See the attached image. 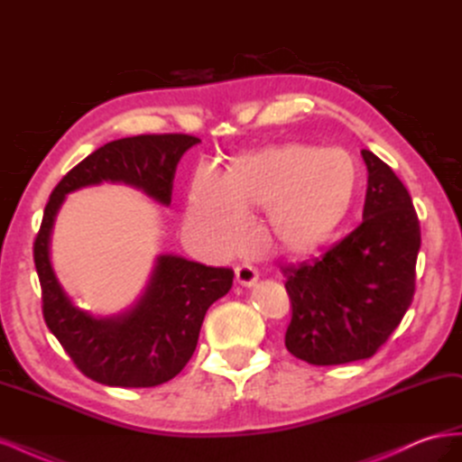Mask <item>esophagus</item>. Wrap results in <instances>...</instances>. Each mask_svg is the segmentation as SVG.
Segmentation results:
<instances>
[{"instance_id": "obj_1", "label": "esophagus", "mask_w": 462, "mask_h": 462, "mask_svg": "<svg viewBox=\"0 0 462 462\" xmlns=\"http://www.w3.org/2000/svg\"><path fill=\"white\" fill-rule=\"evenodd\" d=\"M235 277L236 283L243 287H253L258 282V270L253 268L250 263H241L235 268Z\"/></svg>"}]
</instances>
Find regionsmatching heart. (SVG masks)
I'll return each instance as SVG.
<instances>
[{"label": "heart", "mask_w": 462, "mask_h": 462, "mask_svg": "<svg viewBox=\"0 0 462 462\" xmlns=\"http://www.w3.org/2000/svg\"><path fill=\"white\" fill-rule=\"evenodd\" d=\"M356 180V162L343 148L270 146L236 158L226 177L200 167L189 192L187 223L209 250L233 253L246 241V212L265 208L270 245L304 253L339 227Z\"/></svg>", "instance_id": "obj_1"}]
</instances>
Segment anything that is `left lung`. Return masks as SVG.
Masks as SVG:
<instances>
[{
    "instance_id": "1",
    "label": "left lung",
    "mask_w": 462,
    "mask_h": 462,
    "mask_svg": "<svg viewBox=\"0 0 462 462\" xmlns=\"http://www.w3.org/2000/svg\"><path fill=\"white\" fill-rule=\"evenodd\" d=\"M362 223L326 254L285 270L291 355L309 365H346L375 355L414 295L420 223L409 190L370 150Z\"/></svg>"
}]
</instances>
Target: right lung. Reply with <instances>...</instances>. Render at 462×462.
Returning a JSON list of instances; mask_svg holds the SVG:
<instances>
[{
  "label": "right lung",
  "mask_w": 462,
  "mask_h": 462,
  "mask_svg": "<svg viewBox=\"0 0 462 462\" xmlns=\"http://www.w3.org/2000/svg\"><path fill=\"white\" fill-rule=\"evenodd\" d=\"M199 143L189 134L119 138L75 165L48 200L34 241L42 312L77 368L97 383L153 387L170 382L190 360L208 309L227 295L235 273L179 254H160L129 309L97 316L77 306L53 272L50 243L55 217L69 192L102 183L127 185L167 208L177 163Z\"/></svg>",
  "instance_id": "right-lung-1"
}]
</instances>
